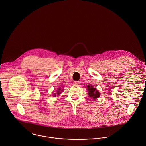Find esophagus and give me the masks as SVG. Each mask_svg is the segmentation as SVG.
Returning a JSON list of instances; mask_svg holds the SVG:
<instances>
[{
	"label": "esophagus",
	"mask_w": 146,
	"mask_h": 146,
	"mask_svg": "<svg viewBox=\"0 0 146 146\" xmlns=\"http://www.w3.org/2000/svg\"><path fill=\"white\" fill-rule=\"evenodd\" d=\"M80 81H74V85H80Z\"/></svg>",
	"instance_id": "34e87169"
}]
</instances>
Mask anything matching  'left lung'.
Wrapping results in <instances>:
<instances>
[{
	"label": "left lung",
	"instance_id": "1",
	"mask_svg": "<svg viewBox=\"0 0 146 146\" xmlns=\"http://www.w3.org/2000/svg\"><path fill=\"white\" fill-rule=\"evenodd\" d=\"M87 88L88 94L90 97H92L94 99H96L100 96V93L99 92V91H98L96 88H94L93 86H92V85H88Z\"/></svg>",
	"mask_w": 146,
	"mask_h": 146
}]
</instances>
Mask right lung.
<instances>
[{"instance_id": "right-lung-1", "label": "right lung", "mask_w": 146, "mask_h": 146, "mask_svg": "<svg viewBox=\"0 0 146 146\" xmlns=\"http://www.w3.org/2000/svg\"><path fill=\"white\" fill-rule=\"evenodd\" d=\"M62 90H62V89H61V88H58V91H57V92H57V94H58L57 95H58L59 94H60V93L61 92V91H62ZM54 96H56V95H55V94Z\"/></svg>"}]
</instances>
